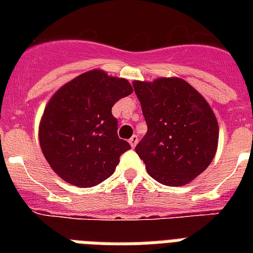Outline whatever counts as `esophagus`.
I'll use <instances>...</instances> for the list:
<instances>
[{
  "label": "esophagus",
  "instance_id": "34e87169",
  "mask_svg": "<svg viewBox=\"0 0 253 253\" xmlns=\"http://www.w3.org/2000/svg\"><path fill=\"white\" fill-rule=\"evenodd\" d=\"M128 143H130V146L134 148V147L136 146V143H138V136H136V135H132V136L128 139Z\"/></svg>",
  "mask_w": 253,
  "mask_h": 253
}]
</instances>
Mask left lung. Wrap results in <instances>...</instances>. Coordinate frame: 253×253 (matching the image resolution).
<instances>
[{
  "instance_id": "8db88e82",
  "label": "left lung",
  "mask_w": 253,
  "mask_h": 253,
  "mask_svg": "<svg viewBox=\"0 0 253 253\" xmlns=\"http://www.w3.org/2000/svg\"><path fill=\"white\" fill-rule=\"evenodd\" d=\"M132 85L148 127L135 152L160 184H189L215 156L219 127L211 107L182 79L163 77Z\"/></svg>"
}]
</instances>
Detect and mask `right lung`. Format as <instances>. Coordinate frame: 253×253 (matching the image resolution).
<instances>
[{
    "label": "right lung",
    "instance_id": "1",
    "mask_svg": "<svg viewBox=\"0 0 253 253\" xmlns=\"http://www.w3.org/2000/svg\"><path fill=\"white\" fill-rule=\"evenodd\" d=\"M131 93L127 80L93 69L52 95L41 119L39 143L57 176L79 188H89L114 173L121 155L131 147L118 138L111 107Z\"/></svg>",
    "mask_w": 253,
    "mask_h": 253
}]
</instances>
